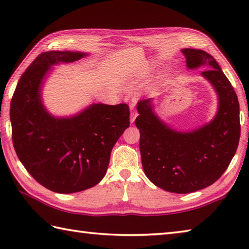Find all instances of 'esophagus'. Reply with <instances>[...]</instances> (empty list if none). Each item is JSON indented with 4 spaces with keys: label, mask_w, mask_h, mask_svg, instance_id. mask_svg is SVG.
Segmentation results:
<instances>
[{
    "label": "esophagus",
    "mask_w": 249,
    "mask_h": 249,
    "mask_svg": "<svg viewBox=\"0 0 249 249\" xmlns=\"http://www.w3.org/2000/svg\"><path fill=\"white\" fill-rule=\"evenodd\" d=\"M129 107H130V123H134L136 118H137V115H138L137 111H135V103L130 102Z\"/></svg>",
    "instance_id": "obj_1"
}]
</instances>
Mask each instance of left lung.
I'll return each instance as SVG.
<instances>
[{
	"label": "left lung",
	"instance_id": "8db88e82",
	"mask_svg": "<svg viewBox=\"0 0 249 249\" xmlns=\"http://www.w3.org/2000/svg\"><path fill=\"white\" fill-rule=\"evenodd\" d=\"M188 68L208 65L202 76L218 94L217 114L210 124L179 133L153 112L152 98L139 100L135 124L140 131L142 167L150 181L167 192L188 194L203 189L223 176L233 158L241 135L236 93L214 57L203 50L183 49Z\"/></svg>",
	"mask_w": 249,
	"mask_h": 249
}]
</instances>
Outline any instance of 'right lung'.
I'll use <instances>...</instances> for the list:
<instances>
[{
	"label": "right lung",
	"instance_id": "1",
	"mask_svg": "<svg viewBox=\"0 0 249 249\" xmlns=\"http://www.w3.org/2000/svg\"><path fill=\"white\" fill-rule=\"evenodd\" d=\"M84 55L71 51L40 53L19 79L10 102L17 156L37 182L59 194L82 192L102 181L111 150L129 126L126 104L92 105L70 119H55L45 110L40 86L50 66Z\"/></svg>",
	"mask_w": 249,
	"mask_h": 249
}]
</instances>
